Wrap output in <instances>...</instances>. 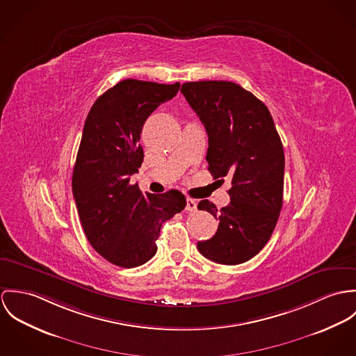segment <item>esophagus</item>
<instances>
[{
  "label": "esophagus",
  "instance_id": "1",
  "mask_svg": "<svg viewBox=\"0 0 356 356\" xmlns=\"http://www.w3.org/2000/svg\"><path fill=\"white\" fill-rule=\"evenodd\" d=\"M197 200H194V199H187V204H186V210L187 211H195L197 210Z\"/></svg>",
  "mask_w": 356,
  "mask_h": 356
}]
</instances>
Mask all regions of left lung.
Wrapping results in <instances>:
<instances>
[{
    "label": "left lung",
    "mask_w": 356,
    "mask_h": 356,
    "mask_svg": "<svg viewBox=\"0 0 356 356\" xmlns=\"http://www.w3.org/2000/svg\"><path fill=\"white\" fill-rule=\"evenodd\" d=\"M181 92L206 128L209 172L232 183L228 206L199 202L220 224L197 250L217 264L247 262L269 241L282 207L285 161L275 121L262 101L232 81H187Z\"/></svg>",
    "instance_id": "1"
}]
</instances>
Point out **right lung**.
<instances>
[{"instance_id":"1","label":"right lung","mask_w":356,"mask_h":356,"mask_svg":"<svg viewBox=\"0 0 356 356\" xmlns=\"http://www.w3.org/2000/svg\"><path fill=\"white\" fill-rule=\"evenodd\" d=\"M179 88L180 83L121 80L94 102L84 122L72 193L87 240L116 266L152 259L162 224L187 204L177 190L143 195L129 184L143 162L145 121Z\"/></svg>"}]
</instances>
